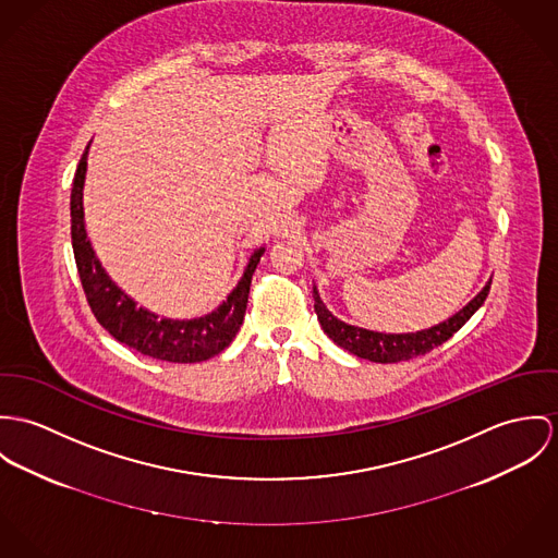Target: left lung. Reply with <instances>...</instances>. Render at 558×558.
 <instances>
[{
    "label": "left lung",
    "mask_w": 558,
    "mask_h": 558,
    "mask_svg": "<svg viewBox=\"0 0 558 558\" xmlns=\"http://www.w3.org/2000/svg\"><path fill=\"white\" fill-rule=\"evenodd\" d=\"M490 284H493V280L484 287V291L466 308L460 310L445 323H438L430 329H424L417 333H378V331L362 329L355 325H347L344 320L336 318L329 310L325 308L316 289H314L312 298H314V310L320 320V327L338 347H342L344 351H349L362 360L376 362V364H398V362H407V360L426 355L436 347H440L442 342H447L486 302V298L490 293Z\"/></svg>",
    "instance_id": "1"
}]
</instances>
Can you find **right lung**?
<instances>
[{
    "instance_id": "1",
    "label": "right lung",
    "mask_w": 558,
    "mask_h": 558,
    "mask_svg": "<svg viewBox=\"0 0 558 558\" xmlns=\"http://www.w3.org/2000/svg\"><path fill=\"white\" fill-rule=\"evenodd\" d=\"M87 149L89 145L85 147V154L78 160L72 182L70 233L78 278L96 320L116 340L154 360L173 364H194L218 355L233 342L235 333L240 331L248 306L252 274L265 250H256L250 256L244 278L240 280L235 291L227 298V302L220 308L207 316L194 320H171L158 318L147 310L136 308V304L105 274L102 265L98 263L94 250L87 242L83 222V182L87 169Z\"/></svg>"
}]
</instances>
